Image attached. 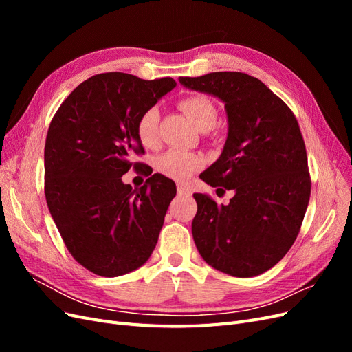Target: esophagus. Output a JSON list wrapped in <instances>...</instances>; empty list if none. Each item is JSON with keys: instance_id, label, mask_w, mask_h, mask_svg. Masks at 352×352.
<instances>
[{"instance_id": "1", "label": "esophagus", "mask_w": 352, "mask_h": 352, "mask_svg": "<svg viewBox=\"0 0 352 352\" xmlns=\"http://www.w3.org/2000/svg\"><path fill=\"white\" fill-rule=\"evenodd\" d=\"M177 194L179 195H186V197L192 195V192H190V189L188 186H185V185H177Z\"/></svg>"}]
</instances>
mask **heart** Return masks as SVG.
Segmentation results:
<instances>
[{"mask_svg":"<svg viewBox=\"0 0 352 352\" xmlns=\"http://www.w3.org/2000/svg\"><path fill=\"white\" fill-rule=\"evenodd\" d=\"M179 107L194 123L198 131L207 132L217 123L219 111L216 104L206 95H189L179 102ZM158 123L160 113L155 107L144 111L136 122V136L145 148L158 145ZM202 166V157L182 150H170L160 155L155 167L162 175L177 182H186Z\"/></svg>","mask_w":352,"mask_h":352,"instance_id":"b5f03b06","label":"heart"}]
</instances>
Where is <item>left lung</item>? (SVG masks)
Returning a JSON list of instances; mask_svg holds the SVG:
<instances>
[{
	"mask_svg": "<svg viewBox=\"0 0 352 352\" xmlns=\"http://www.w3.org/2000/svg\"><path fill=\"white\" fill-rule=\"evenodd\" d=\"M225 102L228 140L199 177L235 190L228 206L194 194L192 236L201 257L223 273L252 278L278 264L300 233L311 194L307 151L292 110L257 78L214 72L180 78Z\"/></svg>",
	"mask_w": 352,
	"mask_h": 352,
	"instance_id": "obj_1",
	"label": "left lung"
}]
</instances>
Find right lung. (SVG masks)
<instances>
[{"label":"right lung","mask_w":352,"mask_h":352,"mask_svg":"<svg viewBox=\"0 0 352 352\" xmlns=\"http://www.w3.org/2000/svg\"><path fill=\"white\" fill-rule=\"evenodd\" d=\"M172 78L100 73L61 102L48 127L45 198L66 248L85 269L116 278L150 258L176 185L153 175L140 189L122 182L144 154L140 116L172 91Z\"/></svg>","instance_id":"obj_1"}]
</instances>
